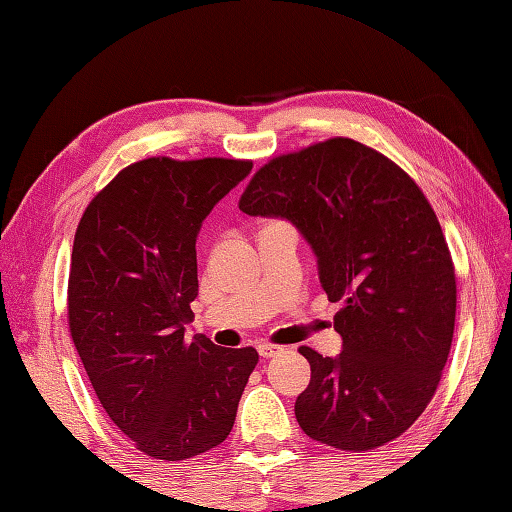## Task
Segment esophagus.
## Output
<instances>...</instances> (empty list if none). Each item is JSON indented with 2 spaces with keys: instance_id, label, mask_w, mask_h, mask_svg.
Returning <instances> with one entry per match:
<instances>
[{
  "instance_id": "obj_1",
  "label": "esophagus",
  "mask_w": 512,
  "mask_h": 512,
  "mask_svg": "<svg viewBox=\"0 0 512 512\" xmlns=\"http://www.w3.org/2000/svg\"><path fill=\"white\" fill-rule=\"evenodd\" d=\"M257 351H259V356H262V358H275V356H280L284 349L277 347V345H271V342H259Z\"/></svg>"
}]
</instances>
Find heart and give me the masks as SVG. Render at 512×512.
<instances>
[{
	"instance_id": "b5f03b06",
	"label": "heart",
	"mask_w": 512,
	"mask_h": 512,
	"mask_svg": "<svg viewBox=\"0 0 512 512\" xmlns=\"http://www.w3.org/2000/svg\"><path fill=\"white\" fill-rule=\"evenodd\" d=\"M271 224H277V221H268V224H266V226H271Z\"/></svg>"
}]
</instances>
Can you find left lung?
Returning a JSON list of instances; mask_svg holds the SVG:
<instances>
[{
  "instance_id": "8db88e82",
  "label": "left lung",
  "mask_w": 512,
  "mask_h": 512,
  "mask_svg": "<svg viewBox=\"0 0 512 512\" xmlns=\"http://www.w3.org/2000/svg\"><path fill=\"white\" fill-rule=\"evenodd\" d=\"M239 210L291 221L329 300L342 302L340 356L300 347L311 365L295 401L304 434L349 452L398 439L439 387L457 315L448 241L421 188L387 156L338 136L259 167Z\"/></svg>"
}]
</instances>
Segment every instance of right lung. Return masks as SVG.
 I'll use <instances>...</instances> for the list:
<instances>
[{"mask_svg":"<svg viewBox=\"0 0 512 512\" xmlns=\"http://www.w3.org/2000/svg\"><path fill=\"white\" fill-rule=\"evenodd\" d=\"M253 161L152 156L120 170L82 215L69 331L100 405L136 450L183 461L228 439L253 347L185 338L199 293L197 235Z\"/></svg>","mask_w":512,"mask_h":512,"instance_id":"obj_1","label":"right lung"}]
</instances>
